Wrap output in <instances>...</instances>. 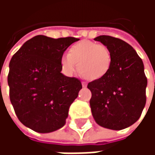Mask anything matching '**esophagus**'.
<instances>
[{
	"label": "esophagus",
	"instance_id": "esophagus-1",
	"mask_svg": "<svg viewBox=\"0 0 155 155\" xmlns=\"http://www.w3.org/2000/svg\"><path fill=\"white\" fill-rule=\"evenodd\" d=\"M82 86H83V87H86V86H87V83L84 82V81H82Z\"/></svg>",
	"mask_w": 155,
	"mask_h": 155
}]
</instances>
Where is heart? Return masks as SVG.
Here are the masks:
<instances>
[{
	"mask_svg": "<svg viewBox=\"0 0 155 155\" xmlns=\"http://www.w3.org/2000/svg\"><path fill=\"white\" fill-rule=\"evenodd\" d=\"M112 53L106 45L91 41H81L73 45L69 54L61 57V65L68 74L77 69L89 80L104 77L110 69Z\"/></svg>",
	"mask_w": 155,
	"mask_h": 155,
	"instance_id": "obj_1",
	"label": "heart"
}]
</instances>
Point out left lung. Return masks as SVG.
<instances>
[{
    "mask_svg": "<svg viewBox=\"0 0 155 155\" xmlns=\"http://www.w3.org/2000/svg\"><path fill=\"white\" fill-rule=\"evenodd\" d=\"M94 41L109 47L113 59L107 74L87 85L92 94V115L101 126L123 130L140 119L146 103L143 61L130 45L120 39L100 35Z\"/></svg>",
    "mask_w": 155,
    "mask_h": 155,
    "instance_id": "1",
    "label": "left lung"
}]
</instances>
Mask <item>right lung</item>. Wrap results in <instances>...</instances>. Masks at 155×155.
<instances>
[{
	"mask_svg": "<svg viewBox=\"0 0 155 155\" xmlns=\"http://www.w3.org/2000/svg\"><path fill=\"white\" fill-rule=\"evenodd\" d=\"M74 37L36 35L24 43L10 61V100L19 120L38 133L65 124L69 108L82 88L80 80L61 73V57Z\"/></svg>",
	"mask_w": 155,
	"mask_h": 155,
	"instance_id": "right-lung-1",
	"label": "right lung"
}]
</instances>
